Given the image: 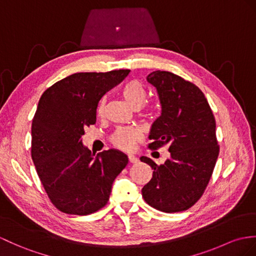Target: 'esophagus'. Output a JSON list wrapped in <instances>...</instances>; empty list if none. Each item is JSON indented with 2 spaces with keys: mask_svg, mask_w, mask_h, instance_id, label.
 I'll return each mask as SVG.
<instances>
[{
  "mask_svg": "<svg viewBox=\"0 0 256 256\" xmlns=\"http://www.w3.org/2000/svg\"><path fill=\"white\" fill-rule=\"evenodd\" d=\"M128 160H129L130 164H136V163H138V162H139V160L136 158L134 155H132V154L128 155Z\"/></svg>",
  "mask_w": 256,
  "mask_h": 256,
  "instance_id": "esophagus-1",
  "label": "esophagus"
}]
</instances>
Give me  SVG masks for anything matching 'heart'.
I'll list each match as a JSON object with an SVG mask.
<instances>
[{
    "label": "heart",
    "instance_id": "1",
    "mask_svg": "<svg viewBox=\"0 0 256 256\" xmlns=\"http://www.w3.org/2000/svg\"><path fill=\"white\" fill-rule=\"evenodd\" d=\"M122 94L124 98L132 106L139 108L146 102V89L143 84L139 80H132L124 84L122 89ZM105 110V98L101 100L98 108V114L103 115ZM146 115L148 117H153L155 108L153 105H146L144 108ZM140 138V132L138 130L132 128H120L112 136V144L115 148L122 150V151H132L136 142Z\"/></svg>",
    "mask_w": 256,
    "mask_h": 256
}]
</instances>
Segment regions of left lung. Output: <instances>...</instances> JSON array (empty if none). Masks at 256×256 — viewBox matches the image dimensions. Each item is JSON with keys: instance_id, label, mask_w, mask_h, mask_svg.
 Masks as SVG:
<instances>
[{"instance_id": "8db88e82", "label": "left lung", "mask_w": 256, "mask_h": 256, "mask_svg": "<svg viewBox=\"0 0 256 256\" xmlns=\"http://www.w3.org/2000/svg\"><path fill=\"white\" fill-rule=\"evenodd\" d=\"M158 90L162 114L152 124L148 148L167 146L170 158L152 167V179L142 196L152 208L165 213L190 208L202 196L220 154L216 122L204 93L190 81L170 72H153L146 77Z\"/></svg>"}]
</instances>
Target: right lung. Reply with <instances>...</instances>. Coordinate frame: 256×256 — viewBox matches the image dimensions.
Returning a JSON list of instances; mask_svg holds the SVG:
<instances>
[{"mask_svg": "<svg viewBox=\"0 0 256 256\" xmlns=\"http://www.w3.org/2000/svg\"><path fill=\"white\" fill-rule=\"evenodd\" d=\"M129 70L77 72L48 88L31 126V158L50 201L60 212L89 215L106 205L112 184L128 164L117 150L94 156L81 136L96 122L101 98Z\"/></svg>", "mask_w": 256, "mask_h": 256, "instance_id": "add662e5", "label": "right lung"}]
</instances>
